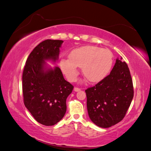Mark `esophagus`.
I'll return each instance as SVG.
<instances>
[{
	"label": "esophagus",
	"instance_id": "34e87169",
	"mask_svg": "<svg viewBox=\"0 0 151 151\" xmlns=\"http://www.w3.org/2000/svg\"><path fill=\"white\" fill-rule=\"evenodd\" d=\"M80 90H81V89L80 88H77V87L74 88V91H75V92H79V91H80Z\"/></svg>",
	"mask_w": 151,
	"mask_h": 151
}]
</instances>
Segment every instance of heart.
<instances>
[{
    "label": "heart",
    "instance_id": "heart-1",
    "mask_svg": "<svg viewBox=\"0 0 151 151\" xmlns=\"http://www.w3.org/2000/svg\"><path fill=\"white\" fill-rule=\"evenodd\" d=\"M113 64V55L107 49L86 45L73 49L69 58L60 61L62 71L70 81H75L79 74L78 67L82 68L83 76L90 82L104 79L110 72Z\"/></svg>",
    "mask_w": 151,
    "mask_h": 151
}]
</instances>
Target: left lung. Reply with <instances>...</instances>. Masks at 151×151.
<instances>
[{"label":"left lung","instance_id":"8db88e82","mask_svg":"<svg viewBox=\"0 0 151 151\" xmlns=\"http://www.w3.org/2000/svg\"><path fill=\"white\" fill-rule=\"evenodd\" d=\"M122 58L116 60L110 74L92 87L85 90L87 107L91 121L109 128L124 118L133 97L130 70Z\"/></svg>","mask_w":151,"mask_h":151}]
</instances>
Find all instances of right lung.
Instances as JSON below:
<instances>
[{
	"label": "right lung",
	"instance_id": "right-lung-1",
	"mask_svg": "<svg viewBox=\"0 0 151 151\" xmlns=\"http://www.w3.org/2000/svg\"><path fill=\"white\" fill-rule=\"evenodd\" d=\"M59 40H45L35 47L26 61L23 73L24 104L37 122L45 126L58 123L66 111V99L73 86L64 78L59 67L45 61L58 60Z\"/></svg>",
	"mask_w": 151,
	"mask_h": 151
}]
</instances>
